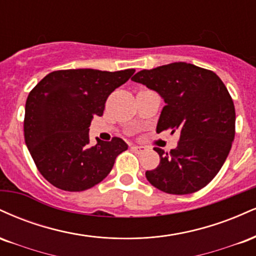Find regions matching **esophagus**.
Wrapping results in <instances>:
<instances>
[{
    "instance_id": "esophagus-1",
    "label": "esophagus",
    "mask_w": 256,
    "mask_h": 256,
    "mask_svg": "<svg viewBox=\"0 0 256 256\" xmlns=\"http://www.w3.org/2000/svg\"><path fill=\"white\" fill-rule=\"evenodd\" d=\"M131 149H132V150L137 152H140L144 150V146H136V144H134V146H131Z\"/></svg>"
}]
</instances>
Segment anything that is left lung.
<instances>
[{"instance_id": "obj_1", "label": "left lung", "mask_w": 256, "mask_h": 256, "mask_svg": "<svg viewBox=\"0 0 256 256\" xmlns=\"http://www.w3.org/2000/svg\"><path fill=\"white\" fill-rule=\"evenodd\" d=\"M131 79L165 101L156 132H180L176 149L154 148L160 164L146 179L173 195L198 192L220 171L234 138L236 113L225 84L213 71L186 62L143 70Z\"/></svg>"}]
</instances>
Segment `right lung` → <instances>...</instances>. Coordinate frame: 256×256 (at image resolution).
Here are the masks:
<instances>
[{"label": "right lung", "instance_id": "right-lung-1", "mask_svg": "<svg viewBox=\"0 0 256 256\" xmlns=\"http://www.w3.org/2000/svg\"><path fill=\"white\" fill-rule=\"evenodd\" d=\"M134 68L107 72L61 70L46 74L28 94L24 136L38 171L64 192H83L110 174L128 144L119 137L91 146L89 126L101 116L108 96L130 79Z\"/></svg>", "mask_w": 256, "mask_h": 256}]
</instances>
